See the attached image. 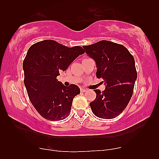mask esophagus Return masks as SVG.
I'll list each match as a JSON object with an SVG mask.
<instances>
[{"label": "esophagus", "instance_id": "esophagus-1", "mask_svg": "<svg viewBox=\"0 0 159 159\" xmlns=\"http://www.w3.org/2000/svg\"><path fill=\"white\" fill-rule=\"evenodd\" d=\"M87 89H80V92H87Z\"/></svg>", "mask_w": 159, "mask_h": 159}]
</instances>
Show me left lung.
Instances as JSON below:
<instances>
[{"label":"left lung","instance_id":"obj_1","mask_svg":"<svg viewBox=\"0 0 159 159\" xmlns=\"http://www.w3.org/2000/svg\"><path fill=\"white\" fill-rule=\"evenodd\" d=\"M87 55L96 63L97 78H102L106 88L94 90L95 100L89 103L93 113L113 119L126 109L133 96L137 73L133 56L123 45L102 40L83 46Z\"/></svg>","mask_w":159,"mask_h":159}]
</instances>
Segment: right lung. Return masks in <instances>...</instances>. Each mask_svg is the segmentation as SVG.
Returning a JSON list of instances; mask_svg holds the SVG:
<instances>
[{"label":"right lung","mask_w":159,"mask_h":159,"mask_svg":"<svg viewBox=\"0 0 159 159\" xmlns=\"http://www.w3.org/2000/svg\"><path fill=\"white\" fill-rule=\"evenodd\" d=\"M84 53L82 47L68 48L51 39L37 42L28 50L22 66L24 83L30 101L43 118L59 121L68 117L80 88L74 84L65 86L57 76Z\"/></svg>","instance_id":"right-lung-1"}]
</instances>
